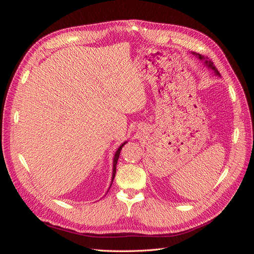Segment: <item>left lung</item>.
Masks as SVG:
<instances>
[{"mask_svg":"<svg viewBox=\"0 0 254 254\" xmlns=\"http://www.w3.org/2000/svg\"><path fill=\"white\" fill-rule=\"evenodd\" d=\"M193 54H194V55L198 56V58H199V59H201V60H203V61H204V64H205V65H206L207 67H210V68H212V70H214L215 74H216V75H219L218 71L216 70V67H215V66H214V64H213V63H212V61H207V60H205V59H204V57H203V56H201V55H200V54H195V53H193Z\"/></svg>","mask_w":254,"mask_h":254,"instance_id":"obj_1","label":"left lung"}]
</instances>
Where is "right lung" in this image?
<instances>
[{"label": "right lung", "mask_w": 254, "mask_h": 254, "mask_svg": "<svg viewBox=\"0 0 254 254\" xmlns=\"http://www.w3.org/2000/svg\"><path fill=\"white\" fill-rule=\"evenodd\" d=\"M126 143H127V142L123 143V144L120 146V147L118 148L117 152H115V155H114V158H113V168H112V180H111V184H112V181H113L114 177H115V173H117V164H118V160H119V157H120L121 150H122V148H123V146H124ZM110 187H111V186H110Z\"/></svg>", "instance_id": "obj_1"}]
</instances>
